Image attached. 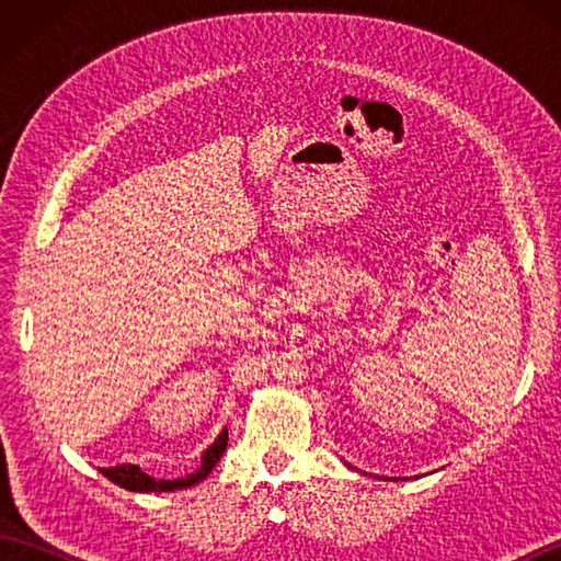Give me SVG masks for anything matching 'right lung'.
Here are the masks:
<instances>
[{"label": "right lung", "mask_w": 561, "mask_h": 561, "mask_svg": "<svg viewBox=\"0 0 561 561\" xmlns=\"http://www.w3.org/2000/svg\"><path fill=\"white\" fill-rule=\"evenodd\" d=\"M226 444H229V432H224L214 438V444L202 453V462L199 468L187 474V478H178V480H157L151 474L141 472L137 465H115V468H101V472L108 478L111 482L125 486L129 492H175V490H185V486H193L197 482H202L207 474L214 470V465L219 462V458L224 456Z\"/></svg>", "instance_id": "add662e5"}]
</instances>
